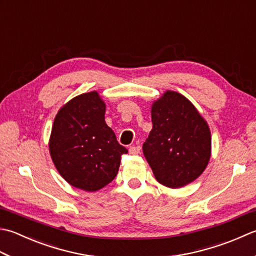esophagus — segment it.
Segmentation results:
<instances>
[{"label":"esophagus","mask_w":256,"mask_h":256,"mask_svg":"<svg viewBox=\"0 0 256 256\" xmlns=\"http://www.w3.org/2000/svg\"><path fill=\"white\" fill-rule=\"evenodd\" d=\"M140 151H141V146H140V145H132V146H130L128 148L130 154H138Z\"/></svg>","instance_id":"esophagus-1"}]
</instances>
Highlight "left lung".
I'll use <instances>...</instances> for the list:
<instances>
[{
    "label": "left lung",
    "mask_w": 256,
    "mask_h": 256,
    "mask_svg": "<svg viewBox=\"0 0 256 256\" xmlns=\"http://www.w3.org/2000/svg\"><path fill=\"white\" fill-rule=\"evenodd\" d=\"M153 128L143 154L158 183L171 188L193 182L211 156V133L198 110L182 94L168 91L152 105Z\"/></svg>",
    "instance_id": "1"
}]
</instances>
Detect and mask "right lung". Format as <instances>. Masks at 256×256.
I'll list each match as a JSON object with an SVG mask.
<instances>
[{
    "mask_svg": "<svg viewBox=\"0 0 256 256\" xmlns=\"http://www.w3.org/2000/svg\"><path fill=\"white\" fill-rule=\"evenodd\" d=\"M98 92L72 98L55 116L50 153L62 178L74 188L94 192L111 183L128 150L104 120Z\"/></svg>",
    "mask_w": 256,
    "mask_h": 256,
    "instance_id": "add662e5",
    "label": "right lung"
}]
</instances>
